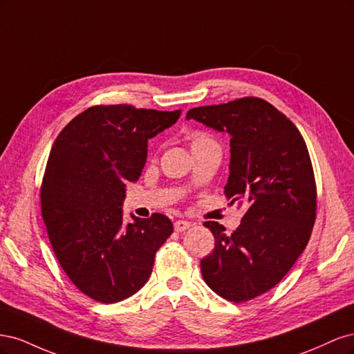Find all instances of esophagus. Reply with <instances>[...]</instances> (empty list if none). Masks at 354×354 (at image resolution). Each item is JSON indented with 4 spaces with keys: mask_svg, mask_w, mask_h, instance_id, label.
I'll list each match as a JSON object with an SVG mask.
<instances>
[{
    "mask_svg": "<svg viewBox=\"0 0 354 354\" xmlns=\"http://www.w3.org/2000/svg\"><path fill=\"white\" fill-rule=\"evenodd\" d=\"M190 227V223L186 220H176L174 221V230L181 233V232H186Z\"/></svg>",
    "mask_w": 354,
    "mask_h": 354,
    "instance_id": "obj_1",
    "label": "esophagus"
}]
</instances>
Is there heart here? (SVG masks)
Returning a JSON list of instances; mask_svg holds the SVG:
<instances>
[{"instance_id": "1", "label": "heart", "mask_w": 354, "mask_h": 354, "mask_svg": "<svg viewBox=\"0 0 354 354\" xmlns=\"http://www.w3.org/2000/svg\"><path fill=\"white\" fill-rule=\"evenodd\" d=\"M203 138H208V137H205V136H195V137H194V140H192V143L199 142V140H203Z\"/></svg>"}]
</instances>
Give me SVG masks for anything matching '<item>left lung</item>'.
<instances>
[{"label": "left lung", "mask_w": 354, "mask_h": 354, "mask_svg": "<svg viewBox=\"0 0 354 354\" xmlns=\"http://www.w3.org/2000/svg\"><path fill=\"white\" fill-rule=\"evenodd\" d=\"M186 118L229 133L224 195L246 207L232 234L203 223L216 246L201 260L202 277L229 301H250L282 281L310 239L317 208L312 159L294 122L260 97L201 106Z\"/></svg>", "instance_id": "1"}]
</instances>
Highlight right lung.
<instances>
[{
	"label": "right lung",
	"mask_w": 354,
	"mask_h": 354,
	"mask_svg": "<svg viewBox=\"0 0 354 354\" xmlns=\"http://www.w3.org/2000/svg\"><path fill=\"white\" fill-rule=\"evenodd\" d=\"M180 111L97 104L57 136L41 185V212L62 269L82 294L112 304L143 288L173 233L164 214L122 223L125 181L142 174L147 140Z\"/></svg>",
	"instance_id": "right-lung-1"
}]
</instances>
